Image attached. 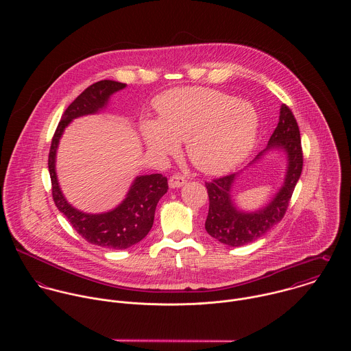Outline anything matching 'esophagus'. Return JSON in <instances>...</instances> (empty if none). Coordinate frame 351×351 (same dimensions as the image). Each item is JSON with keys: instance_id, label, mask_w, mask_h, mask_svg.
Returning a JSON list of instances; mask_svg holds the SVG:
<instances>
[{"instance_id": "obj_1", "label": "esophagus", "mask_w": 351, "mask_h": 351, "mask_svg": "<svg viewBox=\"0 0 351 351\" xmlns=\"http://www.w3.org/2000/svg\"><path fill=\"white\" fill-rule=\"evenodd\" d=\"M185 182H186V178H185L182 174H174V176H171L170 180H169L170 188H180V186H182Z\"/></svg>"}]
</instances>
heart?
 Masks as SVG:
<instances>
[{
	"label": "heart",
	"instance_id": "b5f03b06",
	"mask_svg": "<svg viewBox=\"0 0 351 351\" xmlns=\"http://www.w3.org/2000/svg\"><path fill=\"white\" fill-rule=\"evenodd\" d=\"M159 120H145L151 150L173 154L186 141L188 156L204 173L220 174L242 162L255 143L258 114L246 101L208 88L171 90L156 101Z\"/></svg>",
	"mask_w": 351,
	"mask_h": 351
}]
</instances>
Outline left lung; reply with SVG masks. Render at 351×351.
Segmentation results:
<instances>
[{
    "instance_id": "1",
    "label": "left lung",
    "mask_w": 351,
    "mask_h": 351,
    "mask_svg": "<svg viewBox=\"0 0 351 351\" xmlns=\"http://www.w3.org/2000/svg\"><path fill=\"white\" fill-rule=\"evenodd\" d=\"M271 147H282L287 151L289 163L284 186L263 209L254 213H245L234 206L230 197V189L235 174L223 176L210 182H205L209 197L205 230L216 241L232 247L245 246L263 237L285 216L302 170L300 130L287 104L281 105L280 121L270 136L267 149Z\"/></svg>"
}]
</instances>
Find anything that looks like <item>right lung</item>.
Returning <instances> with one entry per match:
<instances>
[{"label":"right lung","instance_id":"1","mask_svg":"<svg viewBox=\"0 0 351 351\" xmlns=\"http://www.w3.org/2000/svg\"><path fill=\"white\" fill-rule=\"evenodd\" d=\"M123 88H125V84L109 80L99 81L86 88L63 112L52 136L49 154L51 192L56 208L85 241L100 247L116 250L128 249L149 234L156 204L169 189L167 178L162 174L141 176L132 184L127 199L117 208L101 215H88L77 210L64 200L56 181L55 152L63 130L73 119L96 113L105 106L112 93Z\"/></svg>","mask_w":351,"mask_h":351}]
</instances>
